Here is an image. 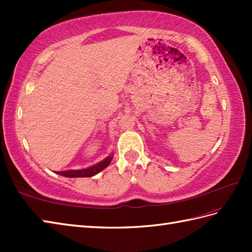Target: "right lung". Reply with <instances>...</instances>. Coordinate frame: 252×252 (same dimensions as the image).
I'll return each instance as SVG.
<instances>
[{
  "instance_id": "right-lung-1",
  "label": "right lung",
  "mask_w": 252,
  "mask_h": 252,
  "mask_svg": "<svg viewBox=\"0 0 252 252\" xmlns=\"http://www.w3.org/2000/svg\"><path fill=\"white\" fill-rule=\"evenodd\" d=\"M112 156H108L105 158L103 161L96 163L92 167L82 169V170H69V171H61V172H56L63 176H66V178H91V176H94L97 173H99L101 170H104L106 167H108L109 163L111 162Z\"/></svg>"
}]
</instances>
